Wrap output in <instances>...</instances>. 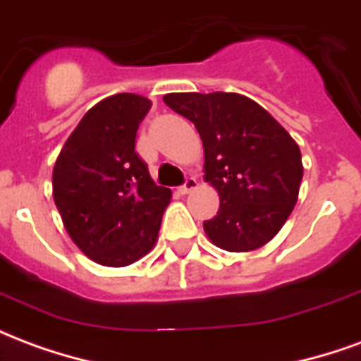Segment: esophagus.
Returning a JSON list of instances; mask_svg holds the SVG:
<instances>
[{
  "instance_id": "obj_1",
  "label": "esophagus",
  "mask_w": 361,
  "mask_h": 361,
  "mask_svg": "<svg viewBox=\"0 0 361 361\" xmlns=\"http://www.w3.org/2000/svg\"><path fill=\"white\" fill-rule=\"evenodd\" d=\"M195 188H197V180H195V178H193V176H188V178H185V181H183L180 188H178V191L185 195V193H189V191H193V189H195Z\"/></svg>"
}]
</instances>
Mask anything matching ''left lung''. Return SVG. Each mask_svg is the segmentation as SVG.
<instances>
[{
    "instance_id": "obj_1",
    "label": "left lung",
    "mask_w": 361,
    "mask_h": 361,
    "mask_svg": "<svg viewBox=\"0 0 361 361\" xmlns=\"http://www.w3.org/2000/svg\"><path fill=\"white\" fill-rule=\"evenodd\" d=\"M168 108L193 121L204 149V180L219 191L207 235L226 251L261 247L298 201L302 152L284 127L251 98L235 92H172Z\"/></svg>"
}]
</instances>
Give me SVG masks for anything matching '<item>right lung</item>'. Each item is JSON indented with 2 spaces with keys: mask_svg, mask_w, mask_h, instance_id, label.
Masks as SVG:
<instances>
[{
  "mask_svg": "<svg viewBox=\"0 0 361 361\" xmlns=\"http://www.w3.org/2000/svg\"><path fill=\"white\" fill-rule=\"evenodd\" d=\"M149 110L150 100L127 92L98 102L54 166V201L67 234L100 265L123 267L149 253L172 197L135 150Z\"/></svg>",
  "mask_w": 361,
  "mask_h": 361,
  "instance_id": "add662e5",
  "label": "right lung"
}]
</instances>
